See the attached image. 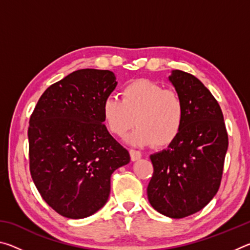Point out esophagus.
<instances>
[{
    "label": "esophagus",
    "mask_w": 250,
    "mask_h": 250,
    "mask_svg": "<svg viewBox=\"0 0 250 250\" xmlns=\"http://www.w3.org/2000/svg\"><path fill=\"white\" fill-rule=\"evenodd\" d=\"M130 156H131V160L132 161H138L139 159H141V152L140 151H137V150H133V149H130Z\"/></svg>",
    "instance_id": "obj_1"
}]
</instances>
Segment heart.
<instances>
[{
    "label": "heart",
    "instance_id": "1",
    "mask_svg": "<svg viewBox=\"0 0 250 250\" xmlns=\"http://www.w3.org/2000/svg\"><path fill=\"white\" fill-rule=\"evenodd\" d=\"M185 115V104L179 92L147 79L126 83L120 91V99L109 96L103 104L104 125L117 137L131 129L135 118L137 128L126 141L139 146L171 145L183 128Z\"/></svg>",
    "mask_w": 250,
    "mask_h": 250
}]
</instances>
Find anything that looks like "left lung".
I'll use <instances>...</instances> for the list:
<instances>
[{"label":"left lung","mask_w":250,"mask_h":250,"mask_svg":"<svg viewBox=\"0 0 250 250\" xmlns=\"http://www.w3.org/2000/svg\"><path fill=\"white\" fill-rule=\"evenodd\" d=\"M168 80L184 100L185 121L179 137L150 156L154 171L146 192L155 210L183 218L216 195L228 135L222 109L201 80L182 70H172Z\"/></svg>","instance_id":"1"}]
</instances>
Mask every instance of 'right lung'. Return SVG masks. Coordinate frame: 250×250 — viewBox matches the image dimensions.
I'll use <instances>...</instances> for the list:
<instances>
[{
    "label": "right lung",
    "instance_id": "obj_1",
    "mask_svg": "<svg viewBox=\"0 0 250 250\" xmlns=\"http://www.w3.org/2000/svg\"><path fill=\"white\" fill-rule=\"evenodd\" d=\"M110 70L79 69L53 83L29 119V171L62 216H90L107 203L110 177L130 154L104 125L103 104L117 86Z\"/></svg>",
    "mask_w": 250,
    "mask_h": 250
}]
</instances>
